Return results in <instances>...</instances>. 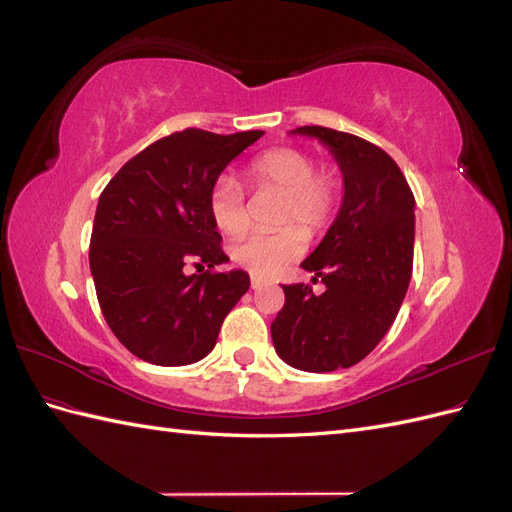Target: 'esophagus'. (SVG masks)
I'll return each mask as SVG.
<instances>
[{"mask_svg": "<svg viewBox=\"0 0 512 512\" xmlns=\"http://www.w3.org/2000/svg\"><path fill=\"white\" fill-rule=\"evenodd\" d=\"M262 284H265V282H262V277H256V275H252V288H254V290H258Z\"/></svg>", "mask_w": 512, "mask_h": 512, "instance_id": "obj_1", "label": "esophagus"}]
</instances>
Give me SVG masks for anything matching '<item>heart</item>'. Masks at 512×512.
<instances>
[{"mask_svg":"<svg viewBox=\"0 0 512 512\" xmlns=\"http://www.w3.org/2000/svg\"><path fill=\"white\" fill-rule=\"evenodd\" d=\"M247 179L258 190L282 192L273 222L286 226L271 232H252L239 239L230 245V258L254 275H273L303 254L307 237L302 225L307 230H320L331 220L339 185L331 170L314 168L312 156L292 147L271 149L254 158L247 166ZM207 209L213 226L222 235H241L250 224L241 185L230 175H220L213 181ZM294 223L302 225L294 227Z\"/></svg>","mask_w":512,"mask_h":512,"instance_id":"1","label":"heart"}]
</instances>
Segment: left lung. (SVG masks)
I'll list each match as a JSON object with an SVG mask.
<instances>
[{
	"label": "left lung",
	"instance_id": "1",
	"mask_svg": "<svg viewBox=\"0 0 512 512\" xmlns=\"http://www.w3.org/2000/svg\"><path fill=\"white\" fill-rule=\"evenodd\" d=\"M312 136L329 149L344 177L342 207L301 267L324 292L282 286L286 303L271 324L275 352L290 367H352L391 329L408 292L414 256V194L395 160L363 138L322 126Z\"/></svg>",
	"mask_w": 512,
	"mask_h": 512
}]
</instances>
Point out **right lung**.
I'll list each match as a JSON object with an SVG mask.
<instances>
[{"label": "right lung", "mask_w": 512, "mask_h": 512, "mask_svg": "<svg viewBox=\"0 0 512 512\" xmlns=\"http://www.w3.org/2000/svg\"><path fill=\"white\" fill-rule=\"evenodd\" d=\"M262 134L188 128L164 136L123 164L100 194L89 267L106 324L138 359L164 367L205 359L250 288L241 269L215 271L228 256L207 196Z\"/></svg>", "instance_id": "1"}]
</instances>
